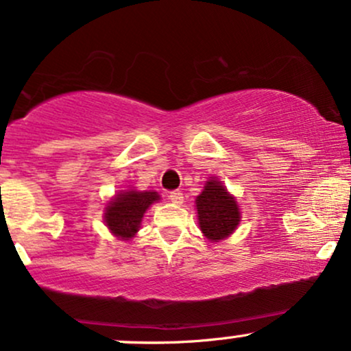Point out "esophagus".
I'll use <instances>...</instances> for the list:
<instances>
[{
  "instance_id": "obj_1",
  "label": "esophagus",
  "mask_w": 351,
  "mask_h": 351,
  "mask_svg": "<svg viewBox=\"0 0 351 351\" xmlns=\"http://www.w3.org/2000/svg\"><path fill=\"white\" fill-rule=\"evenodd\" d=\"M168 199H170L173 204H183L184 196L180 189H175V191H170V194H168Z\"/></svg>"
}]
</instances>
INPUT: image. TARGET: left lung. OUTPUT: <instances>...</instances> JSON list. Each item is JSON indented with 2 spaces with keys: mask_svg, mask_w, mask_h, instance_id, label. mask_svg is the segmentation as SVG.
Masks as SVG:
<instances>
[{
  "mask_svg": "<svg viewBox=\"0 0 351 351\" xmlns=\"http://www.w3.org/2000/svg\"><path fill=\"white\" fill-rule=\"evenodd\" d=\"M196 209L202 234L213 242L229 237L239 226L237 201L219 181L210 180L206 183L204 191L196 197Z\"/></svg>",
  "mask_w": 351,
  "mask_h": 351,
  "instance_id": "left-lung-1",
  "label": "left lung"
}]
</instances>
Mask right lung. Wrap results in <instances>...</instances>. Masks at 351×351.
Instances as JSON below:
<instances>
[{"label": "right lung", "instance_id": "obj_1", "mask_svg": "<svg viewBox=\"0 0 351 351\" xmlns=\"http://www.w3.org/2000/svg\"><path fill=\"white\" fill-rule=\"evenodd\" d=\"M160 196L155 191H125L117 194L116 199L106 208V223L116 237L130 239L137 234L143 213L158 201Z\"/></svg>", "mask_w": 351, "mask_h": 351}]
</instances>
